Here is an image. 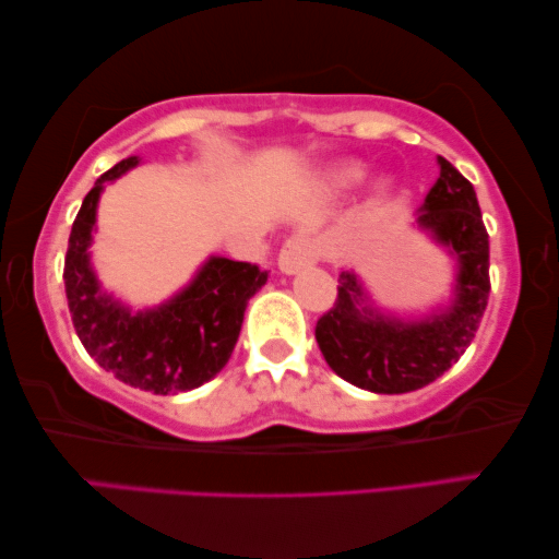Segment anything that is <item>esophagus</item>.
Returning a JSON list of instances; mask_svg holds the SVG:
<instances>
[{"instance_id":"obj_1","label":"esophagus","mask_w":559,"mask_h":559,"mask_svg":"<svg viewBox=\"0 0 559 559\" xmlns=\"http://www.w3.org/2000/svg\"><path fill=\"white\" fill-rule=\"evenodd\" d=\"M317 260H319L317 245L309 240V237L297 235V237H292V240H287L285 247H282L277 264L285 274H295L299 270L312 267Z\"/></svg>"}]
</instances>
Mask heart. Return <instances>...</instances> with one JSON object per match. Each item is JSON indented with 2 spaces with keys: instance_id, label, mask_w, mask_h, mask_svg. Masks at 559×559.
<instances>
[{
  "instance_id": "b5f03b06",
  "label": "heart",
  "mask_w": 559,
  "mask_h": 559,
  "mask_svg": "<svg viewBox=\"0 0 559 559\" xmlns=\"http://www.w3.org/2000/svg\"><path fill=\"white\" fill-rule=\"evenodd\" d=\"M361 176H364V170L356 166V163H349V166H342L340 170L334 173V186L336 188H349V186H354V182H359ZM377 190L383 195L389 190V182L386 180L377 182Z\"/></svg>"
}]
</instances>
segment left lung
Wrapping results in <instances>:
<instances>
[{
  "mask_svg": "<svg viewBox=\"0 0 559 559\" xmlns=\"http://www.w3.org/2000/svg\"><path fill=\"white\" fill-rule=\"evenodd\" d=\"M436 186L416 223L459 260L453 305L418 322L389 317L369 305L354 272L340 274L332 309L314 336L326 364L344 381L373 393H408L443 377L468 349L490 295V247L471 180L438 155Z\"/></svg>",
  "mask_w": 559,
  "mask_h": 559,
  "instance_id": "8db88e82",
  "label": "left lung"
}]
</instances>
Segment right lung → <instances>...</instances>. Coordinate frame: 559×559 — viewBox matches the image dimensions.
I'll return each mask as SVG.
<instances>
[{"label": "right lung", "mask_w": 559, "mask_h": 559, "mask_svg": "<svg viewBox=\"0 0 559 559\" xmlns=\"http://www.w3.org/2000/svg\"><path fill=\"white\" fill-rule=\"evenodd\" d=\"M139 166L131 155L96 180L71 225L63 285L73 329L98 366L128 386L160 393L203 386L230 359L245 307L267 282L258 264L210 258L195 280L166 305L131 312L100 292L88 260L96 205L108 180Z\"/></svg>", "instance_id": "add662e5"}]
</instances>
